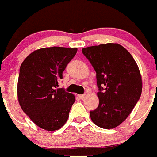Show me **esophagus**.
Here are the masks:
<instances>
[{"instance_id":"1","label":"esophagus","mask_w":157,"mask_h":157,"mask_svg":"<svg viewBox=\"0 0 157 157\" xmlns=\"http://www.w3.org/2000/svg\"><path fill=\"white\" fill-rule=\"evenodd\" d=\"M86 97V94H79V95H78V98H79L80 99H82V100L84 99Z\"/></svg>"}]
</instances>
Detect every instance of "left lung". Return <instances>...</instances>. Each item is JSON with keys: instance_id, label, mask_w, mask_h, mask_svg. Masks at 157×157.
I'll use <instances>...</instances> for the list:
<instances>
[{"instance_id": "1", "label": "left lung", "mask_w": 157, "mask_h": 157, "mask_svg": "<svg viewBox=\"0 0 157 157\" xmlns=\"http://www.w3.org/2000/svg\"><path fill=\"white\" fill-rule=\"evenodd\" d=\"M82 52L97 73L98 109L90 111L93 123L104 129L120 125L139 100L142 80L131 54L117 43L83 48Z\"/></svg>"}]
</instances>
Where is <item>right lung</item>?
Returning a JSON list of instances; mask_svg holds the SVG:
<instances>
[{
  "instance_id": "obj_1",
  "label": "right lung",
  "mask_w": 157,
  "mask_h": 157,
  "mask_svg": "<svg viewBox=\"0 0 157 157\" xmlns=\"http://www.w3.org/2000/svg\"><path fill=\"white\" fill-rule=\"evenodd\" d=\"M77 50L56 46L39 48L31 52L20 66L17 85L19 105L44 130H59L68 119L75 97L56 88Z\"/></svg>"
}]
</instances>
